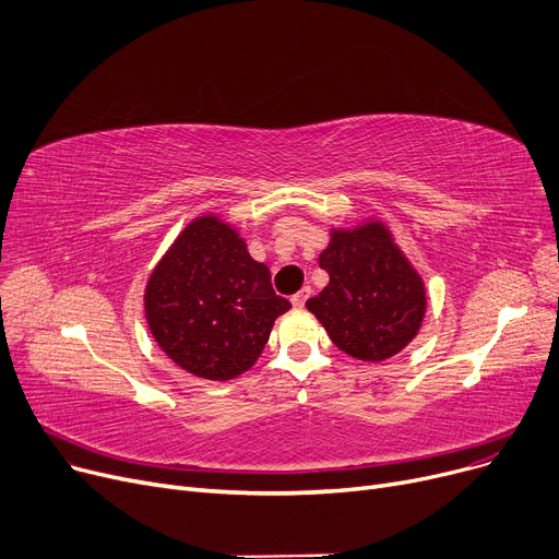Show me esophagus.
<instances>
[{"mask_svg":"<svg viewBox=\"0 0 559 559\" xmlns=\"http://www.w3.org/2000/svg\"><path fill=\"white\" fill-rule=\"evenodd\" d=\"M310 292H312V289L306 285L304 289H299V292H297L295 297H292V304H295L297 308H304V306H306V301H308V297H310Z\"/></svg>","mask_w":559,"mask_h":559,"instance_id":"esophagus-1","label":"esophagus"}]
</instances>
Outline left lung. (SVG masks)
Returning a JSON list of instances; mask_svg holds the SVG:
<instances>
[{
    "label": "left lung",
    "instance_id": "left-lung-1",
    "mask_svg": "<svg viewBox=\"0 0 559 559\" xmlns=\"http://www.w3.org/2000/svg\"><path fill=\"white\" fill-rule=\"evenodd\" d=\"M319 267L329 272V285L306 308L344 354L380 362L417 337L426 287L383 222L333 228Z\"/></svg>",
    "mask_w": 559,
    "mask_h": 559
}]
</instances>
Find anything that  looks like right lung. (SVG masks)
Here are the masks:
<instances>
[{
  "label": "right lung",
  "mask_w": 559,
  "mask_h": 559,
  "mask_svg": "<svg viewBox=\"0 0 559 559\" xmlns=\"http://www.w3.org/2000/svg\"><path fill=\"white\" fill-rule=\"evenodd\" d=\"M289 308L267 264L255 262L240 233L217 215L192 219L144 287L154 340L171 362L205 380L251 369Z\"/></svg>",
  "instance_id": "add662e5"
}]
</instances>
